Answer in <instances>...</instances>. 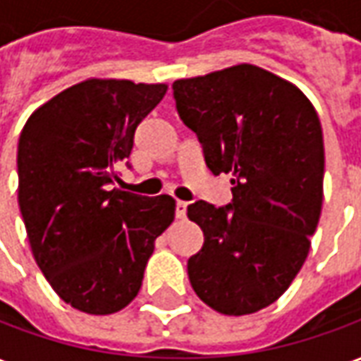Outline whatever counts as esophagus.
<instances>
[{"label":"esophagus","instance_id":"esophagus-1","mask_svg":"<svg viewBox=\"0 0 361 361\" xmlns=\"http://www.w3.org/2000/svg\"><path fill=\"white\" fill-rule=\"evenodd\" d=\"M185 212H188V203H185V201H178V203H176V216H178V219H183Z\"/></svg>","mask_w":361,"mask_h":361}]
</instances>
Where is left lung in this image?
I'll return each instance as SVG.
<instances>
[{
    "mask_svg": "<svg viewBox=\"0 0 361 361\" xmlns=\"http://www.w3.org/2000/svg\"><path fill=\"white\" fill-rule=\"evenodd\" d=\"M183 123L214 176H232V203L189 204L203 247L189 282L222 315H250L284 294L307 259L323 207L321 121L295 85L251 63L178 79Z\"/></svg>",
    "mask_w": 361,
    "mask_h": 361,
    "instance_id": "obj_1",
    "label": "left lung"
}]
</instances>
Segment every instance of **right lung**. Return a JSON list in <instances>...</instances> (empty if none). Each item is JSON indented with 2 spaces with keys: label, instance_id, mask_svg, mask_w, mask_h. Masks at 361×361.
Here are the masks:
<instances>
[{
  "label": "right lung",
  "instance_id": "1",
  "mask_svg": "<svg viewBox=\"0 0 361 361\" xmlns=\"http://www.w3.org/2000/svg\"><path fill=\"white\" fill-rule=\"evenodd\" d=\"M166 90L87 79L36 108L20 131L17 191L30 250L54 292L82 313L110 315L133 302L154 240L176 216L170 195L110 188Z\"/></svg>",
  "mask_w": 361,
  "mask_h": 361
}]
</instances>
